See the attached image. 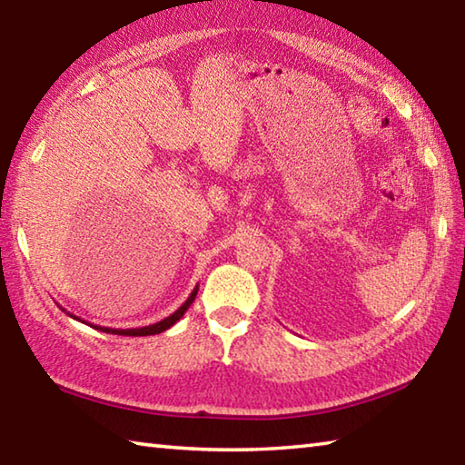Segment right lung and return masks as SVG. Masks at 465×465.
<instances>
[{"mask_svg":"<svg viewBox=\"0 0 465 465\" xmlns=\"http://www.w3.org/2000/svg\"><path fill=\"white\" fill-rule=\"evenodd\" d=\"M197 291H199V284L195 286V289H193V292L189 294V299L183 302V305L174 311L173 315H168L166 319H163V321H158V323H152V325H146V327H134V329H112V327H101V325H91V327H95V329H99V331H104V333H115V335H128V337H142V335H156V333H163V331H166V329H171L176 321H179L183 315H184V311H187L189 307H191V302L195 301V297H197ZM61 307V305H58ZM63 309V307H61ZM66 315L69 317H73V319H77V321H81V323H85V321L83 319H79V317H74L73 313H69V311L66 309H63Z\"/></svg>","mask_w":465,"mask_h":465,"instance_id":"obj_1","label":"right lung"}]
</instances>
